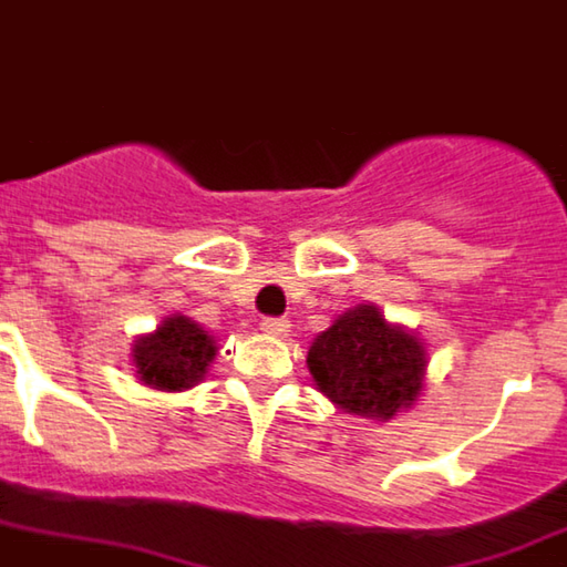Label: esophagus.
<instances>
[{"instance_id": "esophagus-1", "label": "esophagus", "mask_w": 567, "mask_h": 567, "mask_svg": "<svg viewBox=\"0 0 567 567\" xmlns=\"http://www.w3.org/2000/svg\"><path fill=\"white\" fill-rule=\"evenodd\" d=\"M260 332L272 334V338H287L289 320H284V318H264V320H260Z\"/></svg>"}]
</instances>
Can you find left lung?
<instances>
[{
  "instance_id": "left-lung-1",
  "label": "left lung",
  "mask_w": 567,
  "mask_h": 567,
  "mask_svg": "<svg viewBox=\"0 0 567 567\" xmlns=\"http://www.w3.org/2000/svg\"><path fill=\"white\" fill-rule=\"evenodd\" d=\"M315 389L346 414L389 423L423 394L429 354L417 332L389 323L374 303H358L312 340Z\"/></svg>"
}]
</instances>
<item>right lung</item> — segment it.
<instances>
[{"label":"right lung","instance_id":"1","mask_svg":"<svg viewBox=\"0 0 567 567\" xmlns=\"http://www.w3.org/2000/svg\"><path fill=\"white\" fill-rule=\"evenodd\" d=\"M218 354L213 334L187 315H169L155 332L133 340L135 378L158 392H184L207 378L209 363Z\"/></svg>","mask_w":567,"mask_h":567}]
</instances>
